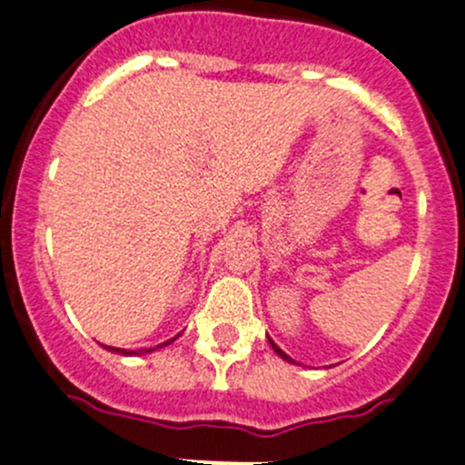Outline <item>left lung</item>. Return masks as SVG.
Instances as JSON below:
<instances>
[{"mask_svg":"<svg viewBox=\"0 0 465 465\" xmlns=\"http://www.w3.org/2000/svg\"><path fill=\"white\" fill-rule=\"evenodd\" d=\"M270 344H272V349H274V351H276V355H281V358H283V360H288V362H292V360H290V355H285V353H283V351H281V349H279V346H276V344H274V341H272V340H270Z\"/></svg>","mask_w":465,"mask_h":465,"instance_id":"8db88e82","label":"left lung"}]
</instances>
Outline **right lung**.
Listing matches in <instances>:
<instances>
[{
    "instance_id": "obj_1",
    "label": "right lung",
    "mask_w": 465,
    "mask_h": 465,
    "mask_svg": "<svg viewBox=\"0 0 465 465\" xmlns=\"http://www.w3.org/2000/svg\"><path fill=\"white\" fill-rule=\"evenodd\" d=\"M173 341H175V337H173V340H168V341H163V344H159L157 349H162V346H168V344H173ZM107 351H114V353H119V355H137V351H125V349H114V346H105ZM157 349H142V353H150V351H157Z\"/></svg>"
}]
</instances>
